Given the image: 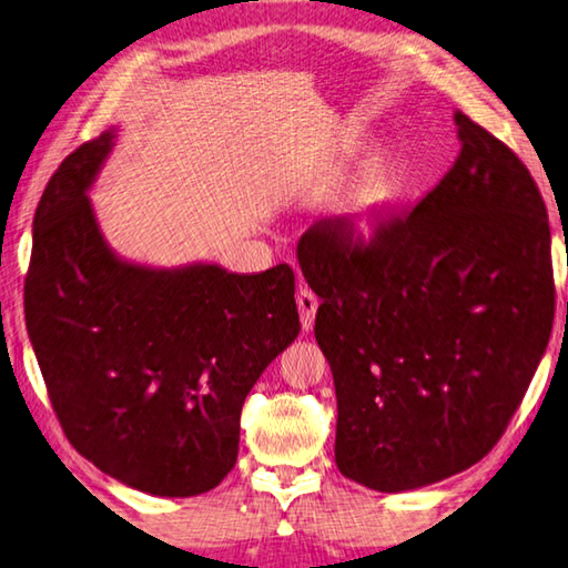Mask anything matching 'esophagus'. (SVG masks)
<instances>
[{
	"label": "esophagus",
	"mask_w": 568,
	"mask_h": 568,
	"mask_svg": "<svg viewBox=\"0 0 568 568\" xmlns=\"http://www.w3.org/2000/svg\"><path fill=\"white\" fill-rule=\"evenodd\" d=\"M297 311H301V325L303 331H313V321H315V311H318V297H315L307 287H301L297 293Z\"/></svg>",
	"instance_id": "34e87169"
}]
</instances>
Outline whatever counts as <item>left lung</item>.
<instances>
[{"mask_svg":"<svg viewBox=\"0 0 568 568\" xmlns=\"http://www.w3.org/2000/svg\"><path fill=\"white\" fill-rule=\"evenodd\" d=\"M460 152L406 215L368 235L318 220L297 263L321 297L335 464L383 494L478 464L521 403L554 323L551 230L531 172L454 114Z\"/></svg>","mask_w":568,"mask_h":568,"instance_id":"obj_1","label":"left lung"}]
</instances>
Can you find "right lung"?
Returning <instances> with one entry per match:
<instances>
[{"instance_id": "right-lung-1", "label": "right lung", "mask_w": 568, "mask_h": 568, "mask_svg": "<svg viewBox=\"0 0 568 568\" xmlns=\"http://www.w3.org/2000/svg\"><path fill=\"white\" fill-rule=\"evenodd\" d=\"M114 138L84 142L47 182L27 333L70 444L124 486L187 498L233 470L247 393L301 333L295 275L124 261L90 200Z\"/></svg>"}]
</instances>
